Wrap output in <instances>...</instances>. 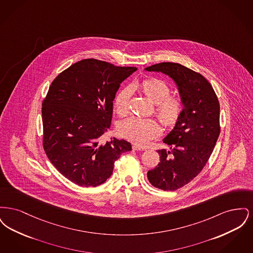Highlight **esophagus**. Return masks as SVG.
<instances>
[{"instance_id": "esophagus-1", "label": "esophagus", "mask_w": 253, "mask_h": 253, "mask_svg": "<svg viewBox=\"0 0 253 253\" xmlns=\"http://www.w3.org/2000/svg\"><path fill=\"white\" fill-rule=\"evenodd\" d=\"M132 150L133 151H145L146 148L144 147H140L138 145H132Z\"/></svg>"}]
</instances>
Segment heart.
Masks as SVG:
<instances>
[{"label":"heart","instance_id":"obj_1","mask_svg":"<svg viewBox=\"0 0 253 253\" xmlns=\"http://www.w3.org/2000/svg\"><path fill=\"white\" fill-rule=\"evenodd\" d=\"M142 93L156 103L155 112L157 118L166 127H173L180 121L184 103L180 97L171 96L169 85L161 79L150 78L139 84ZM132 90L130 86L123 87L117 93L114 99L116 112L120 116H126L130 111V100ZM118 131L122 137L138 145H146L158 136L160 126L156 120L129 118L120 122Z\"/></svg>","mask_w":253,"mask_h":253}]
</instances>
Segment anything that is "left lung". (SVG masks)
Listing matches in <instances>:
<instances>
[{
	"label": "left lung",
	"mask_w": 253,
	"mask_h": 253,
	"mask_svg": "<svg viewBox=\"0 0 253 253\" xmlns=\"http://www.w3.org/2000/svg\"><path fill=\"white\" fill-rule=\"evenodd\" d=\"M145 69L170 77L184 103L180 121L163 139L169 150H158L160 162L147 172L154 187L175 191L196 177L211 157L220 133V104L212 86L200 73L175 62Z\"/></svg>",
	"instance_id": "obj_1"
}]
</instances>
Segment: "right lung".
Returning a JSON list of instances; mask_svg holds the SVG:
<instances>
[{
	"instance_id": "add662e5",
	"label": "right lung",
	"mask_w": 253,
	"mask_h": 253,
	"mask_svg": "<svg viewBox=\"0 0 253 253\" xmlns=\"http://www.w3.org/2000/svg\"><path fill=\"white\" fill-rule=\"evenodd\" d=\"M136 67L80 60L60 73L42 101V146L60 173L82 187H96L112 175L115 161L132 150L124 139L100 142L108 131L113 100Z\"/></svg>"
}]
</instances>
